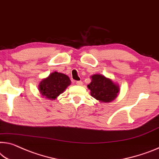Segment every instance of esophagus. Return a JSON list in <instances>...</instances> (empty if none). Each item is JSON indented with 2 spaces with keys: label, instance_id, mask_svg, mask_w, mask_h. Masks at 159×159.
Wrapping results in <instances>:
<instances>
[{
  "label": "esophagus",
  "instance_id": "1",
  "mask_svg": "<svg viewBox=\"0 0 159 159\" xmlns=\"http://www.w3.org/2000/svg\"><path fill=\"white\" fill-rule=\"evenodd\" d=\"M76 84H77V85H82V81H77L76 82Z\"/></svg>",
  "mask_w": 159,
  "mask_h": 159
}]
</instances>
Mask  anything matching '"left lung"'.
I'll list each match as a JSON object with an SVG mask.
<instances>
[{
    "mask_svg": "<svg viewBox=\"0 0 159 159\" xmlns=\"http://www.w3.org/2000/svg\"><path fill=\"white\" fill-rule=\"evenodd\" d=\"M91 78L92 82L87 87L92 97L101 102H111L116 99L119 92L118 84L102 75H93Z\"/></svg>",
    "mask_w": 159,
    "mask_h": 159,
    "instance_id": "8db88e82",
    "label": "left lung"
}]
</instances>
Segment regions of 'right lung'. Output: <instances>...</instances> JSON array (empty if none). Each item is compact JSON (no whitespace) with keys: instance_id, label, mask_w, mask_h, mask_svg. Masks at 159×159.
Returning <instances> with one entry per match:
<instances>
[{"instance_id":"add662e5","label":"right lung","mask_w":159,"mask_h":159,"mask_svg":"<svg viewBox=\"0 0 159 159\" xmlns=\"http://www.w3.org/2000/svg\"><path fill=\"white\" fill-rule=\"evenodd\" d=\"M71 84L69 77L62 73L54 72L43 79L38 85L40 94L48 99H55Z\"/></svg>"}]
</instances>
